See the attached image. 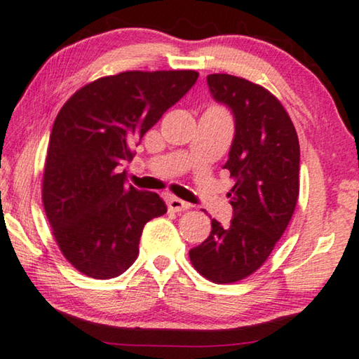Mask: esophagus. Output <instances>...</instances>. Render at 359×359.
<instances>
[{"label":"esophagus","instance_id":"obj_1","mask_svg":"<svg viewBox=\"0 0 359 359\" xmlns=\"http://www.w3.org/2000/svg\"><path fill=\"white\" fill-rule=\"evenodd\" d=\"M168 206H169L170 211H175V213H177V211L189 210L190 203H187V201L180 200V198H174V196H170V198L168 200Z\"/></svg>","mask_w":359,"mask_h":359}]
</instances>
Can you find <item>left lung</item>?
Listing matches in <instances>:
<instances>
[{
    "label": "left lung",
    "mask_w": 359,
    "mask_h": 359,
    "mask_svg": "<svg viewBox=\"0 0 359 359\" xmlns=\"http://www.w3.org/2000/svg\"><path fill=\"white\" fill-rule=\"evenodd\" d=\"M211 97L234 115L224 169L231 172L232 219H211V232L189 255L218 285L259 270L280 241L299 195V141L290 115L265 88L231 74H208Z\"/></svg>",
    "instance_id": "8db88e82"
}]
</instances>
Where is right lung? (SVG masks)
I'll return each mask as SVG.
<instances>
[{
	"label": "right lung",
	"instance_id": "right-lung-1",
	"mask_svg": "<svg viewBox=\"0 0 359 359\" xmlns=\"http://www.w3.org/2000/svg\"><path fill=\"white\" fill-rule=\"evenodd\" d=\"M196 72H125L74 93L55 118L42 200L60 250L81 273L115 278L138 257L144 224L168 211L120 172L133 146L189 93Z\"/></svg>",
	"mask_w": 359,
	"mask_h": 359
}]
</instances>
